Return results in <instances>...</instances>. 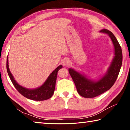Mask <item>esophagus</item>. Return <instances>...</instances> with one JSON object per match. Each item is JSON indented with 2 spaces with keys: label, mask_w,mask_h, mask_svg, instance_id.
I'll return each mask as SVG.
<instances>
[{
  "label": "esophagus",
  "mask_w": 130,
  "mask_h": 130,
  "mask_svg": "<svg viewBox=\"0 0 130 130\" xmlns=\"http://www.w3.org/2000/svg\"><path fill=\"white\" fill-rule=\"evenodd\" d=\"M70 64V62L69 60L68 59H65L64 60L62 61V65L64 67H69Z\"/></svg>",
  "instance_id": "esophagus-1"
}]
</instances>
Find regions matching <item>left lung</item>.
Returning a JSON list of instances; mask_svg holds the SVG:
<instances>
[{"label": "left lung", "instance_id": "obj_1", "mask_svg": "<svg viewBox=\"0 0 130 130\" xmlns=\"http://www.w3.org/2000/svg\"><path fill=\"white\" fill-rule=\"evenodd\" d=\"M100 32L108 35L114 46L115 56L106 74L99 80L94 81L73 69H69V73L75 84L77 92L85 98H94L111 88L117 79L122 64V50L115 36L107 29H103Z\"/></svg>", "mask_w": 130, "mask_h": 130}]
</instances>
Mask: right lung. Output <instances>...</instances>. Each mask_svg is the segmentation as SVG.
<instances>
[{
  "label": "right lung",
  "instance_id": "1",
  "mask_svg": "<svg viewBox=\"0 0 130 130\" xmlns=\"http://www.w3.org/2000/svg\"><path fill=\"white\" fill-rule=\"evenodd\" d=\"M7 70L8 76L11 79V81L19 93L22 94L25 98L29 99L35 101H42L47 100L53 96L54 93L55 87H56V82L57 80V72L59 70L62 68V65H60L56 69L52 72V73L48 77L47 80L43 83V84L37 88L35 89H28L21 86L18 84L15 80L14 77L12 76L11 73L8 67V59L7 58Z\"/></svg>",
  "mask_w": 130,
  "mask_h": 130
}]
</instances>
